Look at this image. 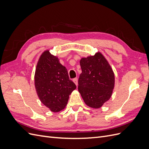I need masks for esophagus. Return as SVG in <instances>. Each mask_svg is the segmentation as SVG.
Listing matches in <instances>:
<instances>
[{
    "mask_svg": "<svg viewBox=\"0 0 149 149\" xmlns=\"http://www.w3.org/2000/svg\"><path fill=\"white\" fill-rule=\"evenodd\" d=\"M73 82L75 83V84L76 85V86H78V78H74L73 79Z\"/></svg>",
    "mask_w": 149,
    "mask_h": 149,
    "instance_id": "34e87169",
    "label": "esophagus"
}]
</instances>
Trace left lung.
I'll list each match as a JSON object with an SVG mask.
<instances>
[{
    "label": "left lung",
    "instance_id": "obj_1",
    "mask_svg": "<svg viewBox=\"0 0 149 149\" xmlns=\"http://www.w3.org/2000/svg\"><path fill=\"white\" fill-rule=\"evenodd\" d=\"M82 73L78 79V91L84 102L100 108L109 100L114 87V74L101 53L80 60Z\"/></svg>",
    "mask_w": 149,
    "mask_h": 149
}]
</instances>
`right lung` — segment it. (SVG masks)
Returning <instances> with one entry per match:
<instances>
[{"instance_id": "add662e5", "label": "right lung", "mask_w": 149, "mask_h": 149, "mask_svg": "<svg viewBox=\"0 0 149 149\" xmlns=\"http://www.w3.org/2000/svg\"><path fill=\"white\" fill-rule=\"evenodd\" d=\"M35 86L40 101L53 112L63 109L69 95L76 88L70 79L67 69L48 50L43 52L38 60Z\"/></svg>"}]
</instances>
